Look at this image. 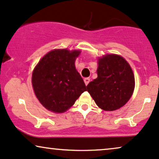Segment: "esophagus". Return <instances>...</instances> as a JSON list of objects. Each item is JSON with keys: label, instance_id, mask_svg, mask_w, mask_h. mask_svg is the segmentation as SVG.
I'll list each match as a JSON object with an SVG mask.
<instances>
[{"label": "esophagus", "instance_id": "34e87169", "mask_svg": "<svg viewBox=\"0 0 159 159\" xmlns=\"http://www.w3.org/2000/svg\"><path fill=\"white\" fill-rule=\"evenodd\" d=\"M84 83H85V84H86V86H87L88 84H89V81H90V79L89 78H84Z\"/></svg>", "mask_w": 159, "mask_h": 159}]
</instances>
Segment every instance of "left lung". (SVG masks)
Segmentation results:
<instances>
[{"label":"left lung","mask_w":159,"mask_h":159,"mask_svg":"<svg viewBox=\"0 0 159 159\" xmlns=\"http://www.w3.org/2000/svg\"><path fill=\"white\" fill-rule=\"evenodd\" d=\"M98 78L86 86L96 104L105 111L123 106L134 92L135 79L129 64L122 56L108 54L98 61Z\"/></svg>","instance_id":"8db88e82"}]
</instances>
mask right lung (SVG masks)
Listing matches in <instances>:
<instances>
[{
    "label": "right lung",
    "instance_id": "right-lung-1",
    "mask_svg": "<svg viewBox=\"0 0 159 159\" xmlns=\"http://www.w3.org/2000/svg\"><path fill=\"white\" fill-rule=\"evenodd\" d=\"M79 51L54 50L46 54L32 74L35 94L49 111L62 113L86 91L83 78L75 67Z\"/></svg>",
    "mask_w": 159,
    "mask_h": 159
}]
</instances>
